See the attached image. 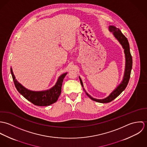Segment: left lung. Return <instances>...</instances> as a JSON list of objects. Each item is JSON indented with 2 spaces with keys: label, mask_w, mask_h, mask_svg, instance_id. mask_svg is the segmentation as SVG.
I'll use <instances>...</instances> for the list:
<instances>
[{
  "label": "left lung",
  "mask_w": 147,
  "mask_h": 147,
  "mask_svg": "<svg viewBox=\"0 0 147 147\" xmlns=\"http://www.w3.org/2000/svg\"><path fill=\"white\" fill-rule=\"evenodd\" d=\"M109 30L111 32H113L114 36L118 40V41L120 42V43L122 45L123 48L125 49V54L126 57V68H125V75L123 77V81L120 85L106 98L102 100H98L96 98H94L92 97H91L89 94H88L86 91L85 90L84 88L83 90L86 93V94L92 100L100 102V103H108L111 102V101L114 100L116 97H117L125 89L128 83L129 78H130V75H131V71L132 69V56L130 53L129 51V43L126 37L123 34V33L121 32V31L119 30V29L117 28L114 26H109ZM80 81L82 85L83 86L82 81L79 78Z\"/></svg>",
  "instance_id": "obj_1"
}]
</instances>
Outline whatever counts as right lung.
Here are the masks:
<instances>
[{
    "instance_id": "1",
    "label": "right lung",
    "mask_w": 147,
    "mask_h": 147,
    "mask_svg": "<svg viewBox=\"0 0 147 147\" xmlns=\"http://www.w3.org/2000/svg\"><path fill=\"white\" fill-rule=\"evenodd\" d=\"M11 73L18 91L24 97L34 105L41 106L51 105L58 100L61 93L63 79L67 75V73L62 75L59 78L56 84L51 89L45 91L34 92L26 89L16 80L12 68H11Z\"/></svg>"
}]
</instances>
